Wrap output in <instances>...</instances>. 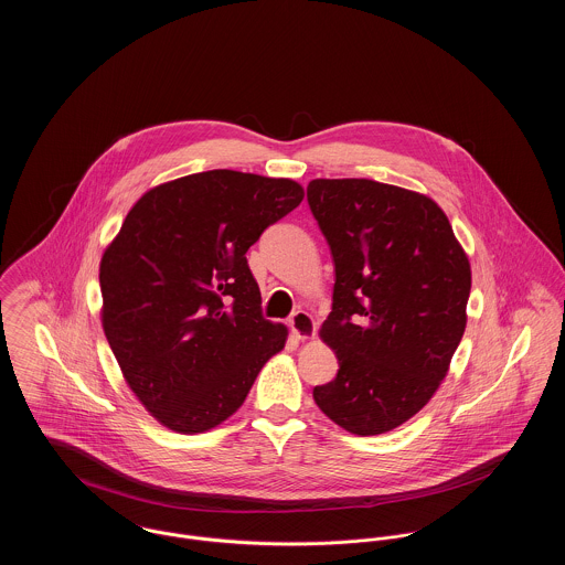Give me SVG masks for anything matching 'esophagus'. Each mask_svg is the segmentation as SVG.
<instances>
[{"label":"esophagus","mask_w":565,"mask_h":565,"mask_svg":"<svg viewBox=\"0 0 565 565\" xmlns=\"http://www.w3.org/2000/svg\"><path fill=\"white\" fill-rule=\"evenodd\" d=\"M289 328H291V332H294L296 339L307 341V339L315 337L317 323H315V319L308 315L307 310H296V312L291 315V319H289Z\"/></svg>","instance_id":"34e87169"}]
</instances>
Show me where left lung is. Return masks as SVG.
I'll return each instance as SVG.
<instances>
[{
  "mask_svg": "<svg viewBox=\"0 0 565 565\" xmlns=\"http://www.w3.org/2000/svg\"><path fill=\"white\" fill-rule=\"evenodd\" d=\"M308 206L334 260L332 312L319 337L337 377L315 404L359 436L420 411L449 371L470 296V263L431 199L369 179H315Z\"/></svg>",
  "mask_w": 565,
  "mask_h": 565,
  "instance_id": "8db88e82",
  "label": "left lung"
}]
</instances>
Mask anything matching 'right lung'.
Here are the masks:
<instances>
[{
    "label": "right lung",
    "mask_w": 565,
    "mask_h": 565,
    "mask_svg": "<svg viewBox=\"0 0 565 565\" xmlns=\"http://www.w3.org/2000/svg\"><path fill=\"white\" fill-rule=\"evenodd\" d=\"M302 199L291 179L188 174L149 190L105 248L107 343L168 429L201 434L226 420L285 348L287 328L263 317L246 253Z\"/></svg>",
    "instance_id": "1"
}]
</instances>
